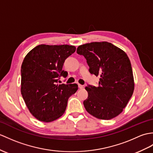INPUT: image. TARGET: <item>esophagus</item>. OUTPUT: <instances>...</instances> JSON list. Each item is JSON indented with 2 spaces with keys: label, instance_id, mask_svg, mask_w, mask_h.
I'll use <instances>...</instances> for the list:
<instances>
[{
  "label": "esophagus",
  "instance_id": "34e87169",
  "mask_svg": "<svg viewBox=\"0 0 153 153\" xmlns=\"http://www.w3.org/2000/svg\"><path fill=\"white\" fill-rule=\"evenodd\" d=\"M78 87H79V88H83V85H81V84H78Z\"/></svg>",
  "mask_w": 153,
  "mask_h": 153
}]
</instances>
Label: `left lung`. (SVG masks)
Instances as JSON below:
<instances>
[{
    "instance_id": "8db88e82",
    "label": "left lung",
    "mask_w": 153,
    "mask_h": 153,
    "mask_svg": "<svg viewBox=\"0 0 153 153\" xmlns=\"http://www.w3.org/2000/svg\"><path fill=\"white\" fill-rule=\"evenodd\" d=\"M77 53L86 59L90 73L100 77L98 87H85L88 92L83 102L85 109L102 120L119 115L134 90L132 66L126 53L107 42L79 45Z\"/></svg>"
}]
</instances>
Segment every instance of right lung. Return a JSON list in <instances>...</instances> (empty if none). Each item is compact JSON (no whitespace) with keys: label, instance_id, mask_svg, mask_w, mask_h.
<instances>
[{"label":"right lung","instance_id":"1","mask_svg":"<svg viewBox=\"0 0 153 153\" xmlns=\"http://www.w3.org/2000/svg\"><path fill=\"white\" fill-rule=\"evenodd\" d=\"M69 45H37L27 53L21 65V93L30 113L40 121L49 123L61 117L77 85L56 84L65 60L76 51Z\"/></svg>","mask_w":153,"mask_h":153}]
</instances>
